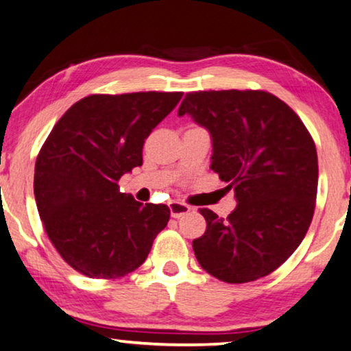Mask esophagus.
Listing matches in <instances>:
<instances>
[{
  "mask_svg": "<svg viewBox=\"0 0 351 351\" xmlns=\"http://www.w3.org/2000/svg\"><path fill=\"white\" fill-rule=\"evenodd\" d=\"M169 208H170L171 217H175V219H180V217L184 216V214H187V213L191 211V206H187V205H184V203H181V202H170L169 203Z\"/></svg>",
  "mask_w": 351,
  "mask_h": 351,
  "instance_id": "obj_1",
  "label": "esophagus"
}]
</instances>
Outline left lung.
Segmentation results:
<instances>
[{"label":"left lung","mask_w":351,"mask_h":351,"mask_svg":"<svg viewBox=\"0 0 351 351\" xmlns=\"http://www.w3.org/2000/svg\"><path fill=\"white\" fill-rule=\"evenodd\" d=\"M178 114L211 135V170L238 203L227 219L200 209L198 263L228 284L273 273L304 239L315 208L318 159L306 125L279 97L250 90L189 93Z\"/></svg>","instance_id":"obj_1"}]
</instances>
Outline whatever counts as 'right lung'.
Returning a JSON list of instances; mask_svg holds the SVG:
<instances>
[{
	"label": "right lung",
	"mask_w": 351,
	"mask_h": 351,
	"mask_svg": "<svg viewBox=\"0 0 351 351\" xmlns=\"http://www.w3.org/2000/svg\"><path fill=\"white\" fill-rule=\"evenodd\" d=\"M182 93L93 94L51 129L36 160V205L51 244L91 279H117L148 257L167 205L134 200L118 180L143 162L148 137Z\"/></svg>",
	"instance_id": "right-lung-1"
}]
</instances>
